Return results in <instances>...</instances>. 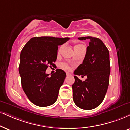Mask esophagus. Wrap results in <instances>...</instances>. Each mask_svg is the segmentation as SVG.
Listing matches in <instances>:
<instances>
[{
	"mask_svg": "<svg viewBox=\"0 0 130 130\" xmlns=\"http://www.w3.org/2000/svg\"><path fill=\"white\" fill-rule=\"evenodd\" d=\"M66 74H67V76H68V75H71V74H70V73H69V72H67Z\"/></svg>",
	"mask_w": 130,
	"mask_h": 130,
	"instance_id": "esophagus-1",
	"label": "esophagus"
}]
</instances>
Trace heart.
<instances>
[{
    "label": "heart",
    "instance_id": "obj_1",
    "mask_svg": "<svg viewBox=\"0 0 130 130\" xmlns=\"http://www.w3.org/2000/svg\"><path fill=\"white\" fill-rule=\"evenodd\" d=\"M62 47H63V46H60L59 48L58 51V53H60V51H61V50L62 49ZM80 47H84V46L82 44H77V45H75V46H74V51H75L76 49H79V48H80ZM60 67H61L62 68H63L65 70H70V66H69L68 64H67V63H61L60 65Z\"/></svg>",
    "mask_w": 130,
    "mask_h": 130
}]
</instances>
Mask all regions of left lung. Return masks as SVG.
Returning a JSON list of instances; mask_svg holds the SVG:
<instances>
[{"instance_id":"obj_1","label":"left lung","mask_w":130,"mask_h":130,"mask_svg":"<svg viewBox=\"0 0 130 130\" xmlns=\"http://www.w3.org/2000/svg\"><path fill=\"white\" fill-rule=\"evenodd\" d=\"M78 39H89L90 42L83 63L74 71V74L86 75L87 79L82 81L74 76L73 100L78 108L91 110L102 102L108 90L110 72L109 52L98 38L87 36Z\"/></svg>"}]
</instances>
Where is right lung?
<instances>
[{
  "label": "right lung",
  "instance_id": "obj_1",
  "mask_svg": "<svg viewBox=\"0 0 130 130\" xmlns=\"http://www.w3.org/2000/svg\"><path fill=\"white\" fill-rule=\"evenodd\" d=\"M70 38L43 36L31 39L20 54L19 73L22 89L32 103L40 107L53 104L65 80L64 71L57 69L52 74L46 73L48 67L55 65L58 46Z\"/></svg>",
  "mask_w": 130,
  "mask_h": 130
}]
</instances>
